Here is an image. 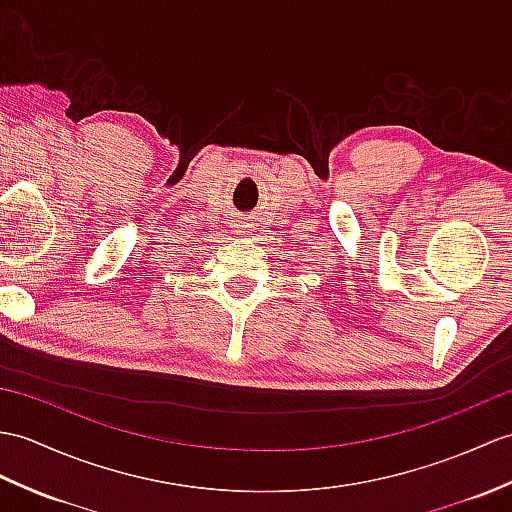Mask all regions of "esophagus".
<instances>
[{
  "label": "esophagus",
  "mask_w": 512,
  "mask_h": 512,
  "mask_svg": "<svg viewBox=\"0 0 512 512\" xmlns=\"http://www.w3.org/2000/svg\"><path fill=\"white\" fill-rule=\"evenodd\" d=\"M233 229H235V233H240V235H244V233H248L253 229V222H251V218H235L233 220Z\"/></svg>",
  "instance_id": "obj_1"
}]
</instances>
